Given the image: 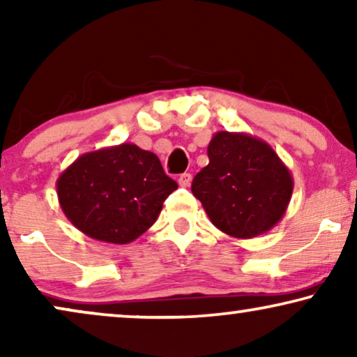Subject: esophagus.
Listing matches in <instances>:
<instances>
[{
    "label": "esophagus",
    "mask_w": 357,
    "mask_h": 357,
    "mask_svg": "<svg viewBox=\"0 0 357 357\" xmlns=\"http://www.w3.org/2000/svg\"><path fill=\"white\" fill-rule=\"evenodd\" d=\"M190 183H192V174L185 172V174L180 175V177H178V185H180V187L187 188V187H190Z\"/></svg>",
    "instance_id": "esophagus-1"
}]
</instances>
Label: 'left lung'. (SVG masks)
<instances>
[{"instance_id":"obj_1","label":"left lung","mask_w":357,"mask_h":357,"mask_svg":"<svg viewBox=\"0 0 357 357\" xmlns=\"http://www.w3.org/2000/svg\"><path fill=\"white\" fill-rule=\"evenodd\" d=\"M208 158L209 164L195 175L192 193L219 231L252 238L281 221L294 180L266 141L218 131L208 144Z\"/></svg>"}]
</instances>
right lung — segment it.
Instances as JSON below:
<instances>
[{
	"instance_id": "add662e5",
	"label": "right lung",
	"mask_w": 357,
	"mask_h": 357,
	"mask_svg": "<svg viewBox=\"0 0 357 357\" xmlns=\"http://www.w3.org/2000/svg\"><path fill=\"white\" fill-rule=\"evenodd\" d=\"M177 187L158 155L131 143L82 154L56 180L58 202L73 226L119 245L148 231Z\"/></svg>"
}]
</instances>
